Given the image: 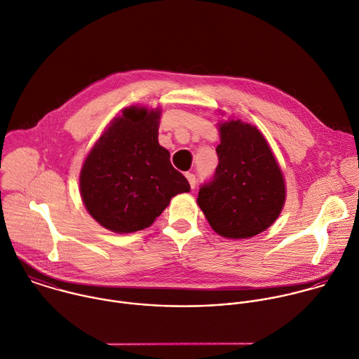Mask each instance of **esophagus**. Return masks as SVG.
Segmentation results:
<instances>
[{
  "label": "esophagus",
  "instance_id": "esophagus-1",
  "mask_svg": "<svg viewBox=\"0 0 359 359\" xmlns=\"http://www.w3.org/2000/svg\"><path fill=\"white\" fill-rule=\"evenodd\" d=\"M186 177H187V180L190 183V187L194 189L196 187V176L193 173H186Z\"/></svg>",
  "mask_w": 359,
  "mask_h": 359
}]
</instances>
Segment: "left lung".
<instances>
[{
	"instance_id": "8db88e82",
	"label": "left lung",
	"mask_w": 359,
	"mask_h": 359,
	"mask_svg": "<svg viewBox=\"0 0 359 359\" xmlns=\"http://www.w3.org/2000/svg\"><path fill=\"white\" fill-rule=\"evenodd\" d=\"M219 165L197 204L224 238L254 237L271 227L286 203V182L261 130L240 119L217 123Z\"/></svg>"
}]
</instances>
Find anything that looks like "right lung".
Wrapping results in <instances>:
<instances>
[{"label": "right lung", "mask_w": 359, "mask_h": 359, "mask_svg": "<svg viewBox=\"0 0 359 359\" xmlns=\"http://www.w3.org/2000/svg\"><path fill=\"white\" fill-rule=\"evenodd\" d=\"M159 119L161 108H125L84 158L81 201L98 224L114 233L149 227L172 197L190 191L169 151L158 143Z\"/></svg>", "instance_id": "add662e5"}]
</instances>
